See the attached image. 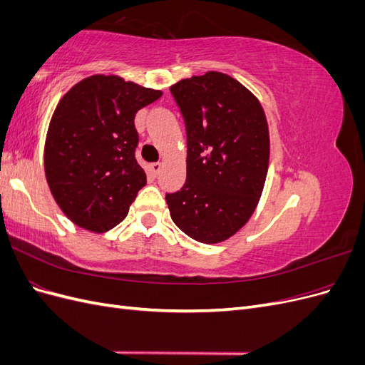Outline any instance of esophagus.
<instances>
[{"mask_svg": "<svg viewBox=\"0 0 365 365\" xmlns=\"http://www.w3.org/2000/svg\"><path fill=\"white\" fill-rule=\"evenodd\" d=\"M150 169H152V172H153V175H158L160 173V170H161V163H152L150 164Z\"/></svg>", "mask_w": 365, "mask_h": 365, "instance_id": "1", "label": "esophagus"}]
</instances>
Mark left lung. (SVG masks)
Segmentation results:
<instances>
[{
	"label": "left lung",
	"mask_w": 365,
	"mask_h": 365,
	"mask_svg": "<svg viewBox=\"0 0 365 365\" xmlns=\"http://www.w3.org/2000/svg\"><path fill=\"white\" fill-rule=\"evenodd\" d=\"M187 134V178L165 193L172 220L187 236L216 244L233 236L256 208L268 173L269 134L262 105L224 73L170 86Z\"/></svg>",
	"instance_id": "8db88e82"
}]
</instances>
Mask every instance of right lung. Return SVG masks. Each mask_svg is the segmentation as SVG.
I'll return each instance as SVG.
<instances>
[{
    "mask_svg": "<svg viewBox=\"0 0 365 365\" xmlns=\"http://www.w3.org/2000/svg\"><path fill=\"white\" fill-rule=\"evenodd\" d=\"M161 91L97 74L74 85L51 117L43 164L54 201L76 225L114 228L129 212L146 173L135 158L138 109Z\"/></svg>",
    "mask_w": 365,
    "mask_h": 365,
    "instance_id": "obj_1",
    "label": "right lung"
}]
</instances>
